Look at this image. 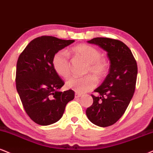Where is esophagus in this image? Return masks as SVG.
Here are the masks:
<instances>
[{
    "label": "esophagus",
    "instance_id": "obj_1",
    "mask_svg": "<svg viewBox=\"0 0 153 153\" xmlns=\"http://www.w3.org/2000/svg\"><path fill=\"white\" fill-rule=\"evenodd\" d=\"M82 96L81 94H80V93H75V98H79V97H80Z\"/></svg>",
    "mask_w": 153,
    "mask_h": 153
}]
</instances>
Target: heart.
Listing matches in <instances>:
<instances>
[{"label": "heart", "mask_w": 153, "mask_h": 153, "mask_svg": "<svg viewBox=\"0 0 153 153\" xmlns=\"http://www.w3.org/2000/svg\"><path fill=\"white\" fill-rule=\"evenodd\" d=\"M72 51L75 56L80 57L88 62L86 73L93 74L97 78H105L109 71V66L102 59V53L99 50L91 45L80 44L73 48ZM53 67L56 73L62 78H67L71 73V62L65 51H59L53 56ZM97 84L96 78L93 75L84 77L72 76L66 80L65 86L79 93H84L93 89Z\"/></svg>", "instance_id": "b5f03b06"}]
</instances>
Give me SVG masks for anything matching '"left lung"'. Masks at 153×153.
<instances>
[{
    "label": "left lung",
    "instance_id": "1",
    "mask_svg": "<svg viewBox=\"0 0 153 153\" xmlns=\"http://www.w3.org/2000/svg\"><path fill=\"white\" fill-rule=\"evenodd\" d=\"M88 43L107 51L110 60L109 73L92 95L93 103L86 110L91 123L100 127L115 124L123 116L133 96L137 75V62L124 43L108 38H95Z\"/></svg>",
    "mask_w": 153,
    "mask_h": 153
}]
</instances>
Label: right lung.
<instances>
[{
    "label": "right lung",
    "mask_w": 153,
    "mask_h": 153,
    "mask_svg": "<svg viewBox=\"0 0 153 153\" xmlns=\"http://www.w3.org/2000/svg\"><path fill=\"white\" fill-rule=\"evenodd\" d=\"M74 40L43 36L29 43L18 57L16 84L27 115L40 126L56 123L63 115L66 105L75 92H59L65 84L53 67V56Z\"/></svg>",
    "instance_id": "right-lung-1"
}]
</instances>
